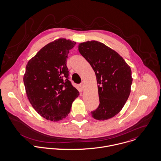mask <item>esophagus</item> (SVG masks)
<instances>
[{
    "label": "esophagus",
    "mask_w": 161,
    "mask_h": 161,
    "mask_svg": "<svg viewBox=\"0 0 161 161\" xmlns=\"http://www.w3.org/2000/svg\"><path fill=\"white\" fill-rule=\"evenodd\" d=\"M80 88L81 89V90H84V88H85V85H84V83H81V84H80Z\"/></svg>",
    "instance_id": "obj_1"
}]
</instances>
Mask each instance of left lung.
<instances>
[{"label": "left lung", "mask_w": 161, "mask_h": 161, "mask_svg": "<svg viewBox=\"0 0 161 161\" xmlns=\"http://www.w3.org/2000/svg\"><path fill=\"white\" fill-rule=\"evenodd\" d=\"M78 50L93 69L98 84L99 104L91 112L97 120H106L120 112L128 99L131 69L117 52L97 41L78 45Z\"/></svg>", "instance_id": "1"}]
</instances>
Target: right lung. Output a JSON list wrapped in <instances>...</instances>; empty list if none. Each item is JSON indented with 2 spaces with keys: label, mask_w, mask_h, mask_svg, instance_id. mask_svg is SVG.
I'll return each mask as SVG.
<instances>
[{
  "label": "right lung",
  "mask_w": 161,
  "mask_h": 161,
  "mask_svg": "<svg viewBox=\"0 0 161 161\" xmlns=\"http://www.w3.org/2000/svg\"><path fill=\"white\" fill-rule=\"evenodd\" d=\"M76 42L56 40L43 47L26 66L24 83L28 99L44 118L58 121L68 116L79 92L69 79L66 59Z\"/></svg>",
  "instance_id": "right-lung-1"
}]
</instances>
